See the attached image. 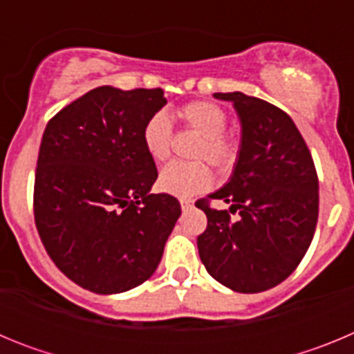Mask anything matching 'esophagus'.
<instances>
[{
  "mask_svg": "<svg viewBox=\"0 0 354 354\" xmlns=\"http://www.w3.org/2000/svg\"><path fill=\"white\" fill-rule=\"evenodd\" d=\"M180 207H183V211H187V209H192L193 207V200L183 198V200H180Z\"/></svg>",
  "mask_w": 354,
  "mask_h": 354,
  "instance_id": "34e87169",
  "label": "esophagus"
}]
</instances>
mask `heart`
<instances>
[{
  "label": "heart",
  "instance_id": "b5f03b06",
  "mask_svg": "<svg viewBox=\"0 0 354 354\" xmlns=\"http://www.w3.org/2000/svg\"><path fill=\"white\" fill-rule=\"evenodd\" d=\"M177 117L202 136L195 158L207 159L221 170L232 165L237 147L236 142L223 133L228 117L221 106L209 101H193L183 106L177 111ZM142 142L147 154L154 161H165L170 156L171 122L165 111H158L145 122ZM211 184L212 171L202 161L168 162L158 177L159 189L174 196H193L205 192Z\"/></svg>",
  "mask_w": 354,
  "mask_h": 354
}]
</instances>
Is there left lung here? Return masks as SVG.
Returning <instances> with one entry per match:
<instances>
[{
	"label": "left lung",
	"mask_w": 354,
	"mask_h": 354,
	"mask_svg": "<svg viewBox=\"0 0 354 354\" xmlns=\"http://www.w3.org/2000/svg\"><path fill=\"white\" fill-rule=\"evenodd\" d=\"M232 102L241 143L228 183L209 198L230 204L196 207L207 228L196 237L200 261L214 280L236 292H262L283 282L310 246L319 214L314 161L292 118L277 106L241 92L214 93Z\"/></svg>",
	"instance_id": "obj_1"
}]
</instances>
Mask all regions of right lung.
Listing matches in <instances>:
<instances>
[{"label":"right lung","mask_w":354,"mask_h":354,"mask_svg":"<svg viewBox=\"0 0 354 354\" xmlns=\"http://www.w3.org/2000/svg\"><path fill=\"white\" fill-rule=\"evenodd\" d=\"M167 104L161 88L99 86L65 106L44 131L35 174V225L51 261L95 294L142 286L158 270L180 216L142 142Z\"/></svg>","instance_id":"1"}]
</instances>
